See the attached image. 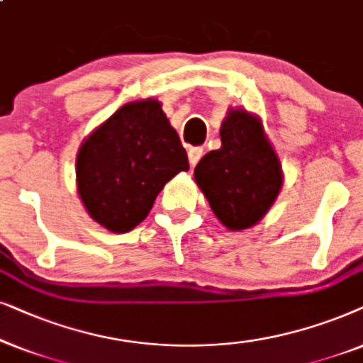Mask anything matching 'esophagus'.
I'll list each match as a JSON object with an SVG mask.
<instances>
[{
	"label": "esophagus",
	"mask_w": 363,
	"mask_h": 363,
	"mask_svg": "<svg viewBox=\"0 0 363 363\" xmlns=\"http://www.w3.org/2000/svg\"><path fill=\"white\" fill-rule=\"evenodd\" d=\"M202 154H204V151H202L201 147H191L189 151H187V157H189L191 166H196V164L201 161Z\"/></svg>",
	"instance_id": "esophagus-1"
}]
</instances>
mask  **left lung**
Here are the masks:
<instances>
[{
	"label": "left lung",
	"mask_w": 363,
	"mask_h": 363,
	"mask_svg": "<svg viewBox=\"0 0 363 363\" xmlns=\"http://www.w3.org/2000/svg\"><path fill=\"white\" fill-rule=\"evenodd\" d=\"M220 141V149L207 152L197 164L194 179L227 229H249L277 199L282 167L260 119L247 111L227 113Z\"/></svg>",
	"instance_id": "left-lung-1"
}]
</instances>
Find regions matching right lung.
Returning <instances> with one entry per match:
<instances>
[{
  "mask_svg": "<svg viewBox=\"0 0 363 363\" xmlns=\"http://www.w3.org/2000/svg\"><path fill=\"white\" fill-rule=\"evenodd\" d=\"M186 149L161 103L124 104L81 144L76 181L81 201L111 232H129L146 219L167 181L187 171Z\"/></svg>",
  "mask_w": 363,
  "mask_h": 363,
  "instance_id": "add662e5",
  "label": "right lung"
}]
</instances>
